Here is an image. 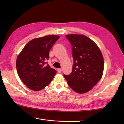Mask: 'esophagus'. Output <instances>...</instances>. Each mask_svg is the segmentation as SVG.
I'll list each match as a JSON object with an SVG mask.
<instances>
[{"instance_id": "esophagus-1", "label": "esophagus", "mask_w": 124, "mask_h": 124, "mask_svg": "<svg viewBox=\"0 0 124 124\" xmlns=\"http://www.w3.org/2000/svg\"><path fill=\"white\" fill-rule=\"evenodd\" d=\"M57 72H59V73H61V72H62V69H57Z\"/></svg>"}]
</instances>
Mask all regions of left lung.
I'll return each instance as SVG.
<instances>
[{
    "label": "left lung",
    "mask_w": 124,
    "mask_h": 124,
    "mask_svg": "<svg viewBox=\"0 0 124 124\" xmlns=\"http://www.w3.org/2000/svg\"><path fill=\"white\" fill-rule=\"evenodd\" d=\"M66 37L72 46L74 62L71 73L64 75V77L73 91L80 94L86 93L102 77L103 57L96 44L87 36L72 34Z\"/></svg>",
    "instance_id": "1"
}]
</instances>
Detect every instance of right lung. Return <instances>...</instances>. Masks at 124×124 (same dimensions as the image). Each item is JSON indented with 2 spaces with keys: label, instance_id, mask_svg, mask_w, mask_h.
I'll list each match as a JSON object with an SVG mask.
<instances>
[{
  "label": "right lung",
  "instance_id": "right-lung-1",
  "mask_svg": "<svg viewBox=\"0 0 124 124\" xmlns=\"http://www.w3.org/2000/svg\"><path fill=\"white\" fill-rule=\"evenodd\" d=\"M60 36L48 35L30 41L18 55L16 66L22 82L31 90L38 91L51 82L56 71L47 64L49 52Z\"/></svg>",
  "mask_w": 124,
  "mask_h": 124
}]
</instances>
